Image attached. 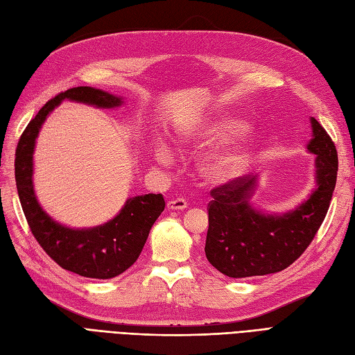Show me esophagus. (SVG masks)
Masks as SVG:
<instances>
[{"label": "esophagus", "instance_id": "esophagus-1", "mask_svg": "<svg viewBox=\"0 0 355 355\" xmlns=\"http://www.w3.org/2000/svg\"><path fill=\"white\" fill-rule=\"evenodd\" d=\"M187 200L184 198H173L167 201V207L171 210H184L187 209Z\"/></svg>", "mask_w": 355, "mask_h": 355}]
</instances>
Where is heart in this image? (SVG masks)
Masks as SVG:
<instances>
[{
	"instance_id": "1",
	"label": "heart",
	"mask_w": 355,
	"mask_h": 355,
	"mask_svg": "<svg viewBox=\"0 0 355 355\" xmlns=\"http://www.w3.org/2000/svg\"><path fill=\"white\" fill-rule=\"evenodd\" d=\"M246 131L248 123L245 121L219 114L179 131L176 143L180 150L221 143L201 159L200 173L209 182H225L241 176L257 155L258 145L255 139L242 136ZM154 155L161 166H168L173 158L166 145H158Z\"/></svg>"
}]
</instances>
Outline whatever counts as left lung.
Segmentation results:
<instances>
[{
	"instance_id": "left-lung-1",
	"label": "left lung",
	"mask_w": 355,
	"mask_h": 355,
	"mask_svg": "<svg viewBox=\"0 0 355 355\" xmlns=\"http://www.w3.org/2000/svg\"><path fill=\"white\" fill-rule=\"evenodd\" d=\"M309 152L315 155V188L285 214H264L251 205L258 175H245L212 189L205 252L228 277L281 272L299 258L321 227L338 178V152L321 123L311 118Z\"/></svg>"
}]
</instances>
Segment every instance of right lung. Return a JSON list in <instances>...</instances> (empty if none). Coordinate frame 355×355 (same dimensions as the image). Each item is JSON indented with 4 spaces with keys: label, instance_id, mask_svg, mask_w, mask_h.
<instances>
[{
    "label": "right lung",
    "instance_id": "add662e5",
    "mask_svg": "<svg viewBox=\"0 0 355 355\" xmlns=\"http://www.w3.org/2000/svg\"><path fill=\"white\" fill-rule=\"evenodd\" d=\"M64 100L97 109H114L123 104L122 97L91 86L71 88L47 101L17 143L15 178L19 200L34 237L55 263L85 277L110 279L136 263L166 201L161 194L131 197L116 216L92 228H70L47 215L34 193V149L46 118Z\"/></svg>",
    "mask_w": 355,
    "mask_h": 355
}]
</instances>
